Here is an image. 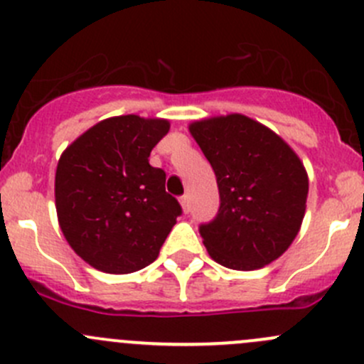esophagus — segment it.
<instances>
[{"label": "esophagus", "mask_w": 364, "mask_h": 364, "mask_svg": "<svg viewBox=\"0 0 364 364\" xmlns=\"http://www.w3.org/2000/svg\"><path fill=\"white\" fill-rule=\"evenodd\" d=\"M179 203H181V208L185 213H190V197L188 196H183L181 199H179Z\"/></svg>", "instance_id": "esophagus-1"}]
</instances>
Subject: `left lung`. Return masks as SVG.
I'll return each instance as SVG.
<instances>
[{"mask_svg":"<svg viewBox=\"0 0 364 364\" xmlns=\"http://www.w3.org/2000/svg\"><path fill=\"white\" fill-rule=\"evenodd\" d=\"M188 130L211 164L220 192L218 215L199 229L211 259L237 271L277 260L304 218L303 161L280 135L243 114L193 121Z\"/></svg>","mask_w":364,"mask_h":364,"instance_id":"obj_1","label":"left lung"}]
</instances>
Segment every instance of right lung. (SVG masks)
<instances>
[{"label": "right lung", "mask_w": 364, "mask_h": 364, "mask_svg": "<svg viewBox=\"0 0 364 364\" xmlns=\"http://www.w3.org/2000/svg\"><path fill=\"white\" fill-rule=\"evenodd\" d=\"M171 123L135 114L100 121L61 155L54 197L65 240L95 269L127 274L149 266L181 215L149 153Z\"/></svg>", "instance_id": "right-lung-1"}]
</instances>
